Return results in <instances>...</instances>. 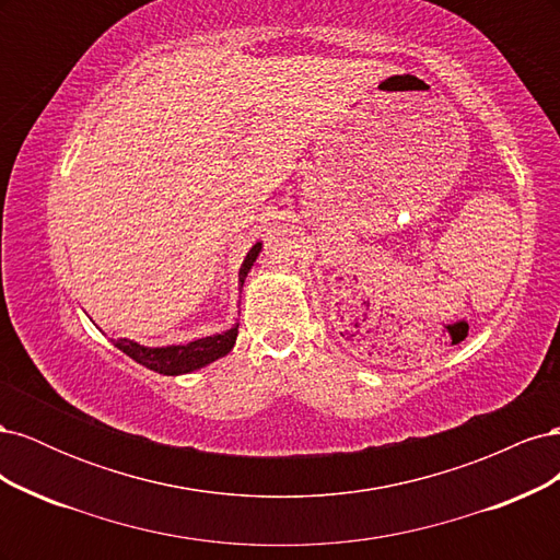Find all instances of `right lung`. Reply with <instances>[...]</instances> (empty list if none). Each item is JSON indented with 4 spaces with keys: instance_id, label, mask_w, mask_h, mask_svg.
<instances>
[{
    "instance_id": "add662e5",
    "label": "right lung",
    "mask_w": 560,
    "mask_h": 560,
    "mask_svg": "<svg viewBox=\"0 0 560 560\" xmlns=\"http://www.w3.org/2000/svg\"><path fill=\"white\" fill-rule=\"evenodd\" d=\"M261 252V243L252 245V249L247 252V257L241 266V273H238V290L243 292V284L245 278L249 273V268L257 261ZM235 336H238V325H233L231 329L222 331V334H214V336H206V338H198V341L191 343H184V346H165V348H147L140 346L135 341H128V338H116L114 346L118 350H124L128 358H132L138 364L156 371V374L163 376H179V374H191L196 369L208 366L210 362L224 358V354L231 352L233 343H235Z\"/></svg>"
}]
</instances>
